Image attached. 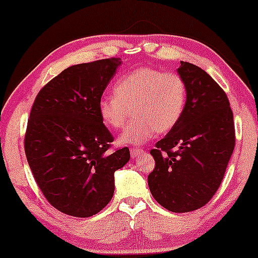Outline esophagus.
Instances as JSON below:
<instances>
[{"mask_svg":"<svg viewBox=\"0 0 258 258\" xmlns=\"http://www.w3.org/2000/svg\"><path fill=\"white\" fill-rule=\"evenodd\" d=\"M143 154V150L142 149H131V157L132 159H136V157H138L139 155Z\"/></svg>","mask_w":258,"mask_h":258,"instance_id":"obj_1","label":"esophagus"}]
</instances>
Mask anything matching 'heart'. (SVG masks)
<instances>
[{
  "label": "heart",
  "instance_id": "heart-1",
  "mask_svg": "<svg viewBox=\"0 0 258 258\" xmlns=\"http://www.w3.org/2000/svg\"><path fill=\"white\" fill-rule=\"evenodd\" d=\"M113 95L99 99L98 115L104 125L120 130L131 110L135 119L120 136V142L138 147L156 132L166 133L178 125L185 110L187 86L178 73L142 67L121 77Z\"/></svg>",
  "mask_w": 258,
  "mask_h": 258
}]
</instances>
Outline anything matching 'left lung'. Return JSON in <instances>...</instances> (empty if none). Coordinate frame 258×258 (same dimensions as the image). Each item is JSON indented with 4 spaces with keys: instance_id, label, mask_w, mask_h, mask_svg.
I'll return each mask as SVG.
<instances>
[{
    "instance_id": "left-lung-1",
    "label": "left lung",
    "mask_w": 258,
    "mask_h": 258,
    "mask_svg": "<svg viewBox=\"0 0 258 258\" xmlns=\"http://www.w3.org/2000/svg\"><path fill=\"white\" fill-rule=\"evenodd\" d=\"M187 86L184 114L150 151L155 168L148 176L151 195L173 213L200 209L221 184L234 150L233 113L225 91L206 71L180 62Z\"/></svg>"
}]
</instances>
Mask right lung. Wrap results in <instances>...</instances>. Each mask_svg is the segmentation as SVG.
<instances>
[{
    "label": "right lung",
    "mask_w": 258,
    "mask_h": 258,
    "mask_svg": "<svg viewBox=\"0 0 258 258\" xmlns=\"http://www.w3.org/2000/svg\"><path fill=\"white\" fill-rule=\"evenodd\" d=\"M121 63L111 57L66 68L40 90L31 109L27 162L46 201L67 215L101 212L114 195V172L130 160L128 148L108 153L114 138L97 109Z\"/></svg>",
    "instance_id": "add662e5"
}]
</instances>
